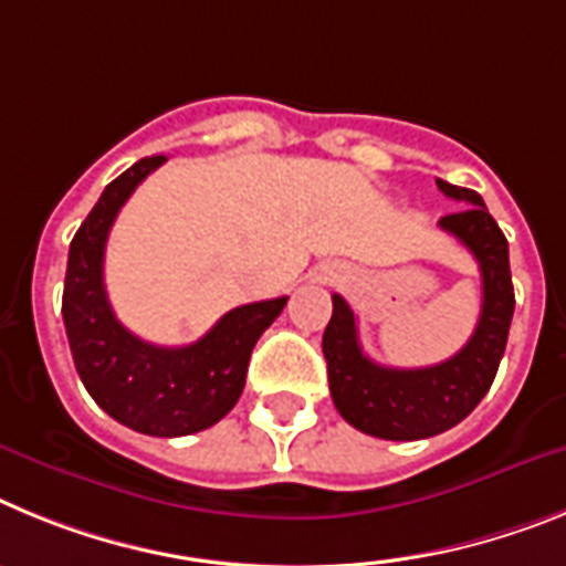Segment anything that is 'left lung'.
Wrapping results in <instances>:
<instances>
[{"mask_svg":"<svg viewBox=\"0 0 566 566\" xmlns=\"http://www.w3.org/2000/svg\"><path fill=\"white\" fill-rule=\"evenodd\" d=\"M439 190L464 208L439 219L481 270V316L470 342L441 365L399 370L376 365L358 344L356 316L342 296H333V316L322 338L331 396L342 419L356 430L387 441L430 439L467 419L488 396L507 347L515 311L507 239L475 190L436 179Z\"/></svg>","mask_w":566,"mask_h":566,"instance_id":"obj_1","label":"left lung"}]
</instances>
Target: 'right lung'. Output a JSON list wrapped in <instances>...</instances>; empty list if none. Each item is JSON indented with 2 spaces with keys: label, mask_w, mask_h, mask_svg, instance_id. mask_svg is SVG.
Returning a JSON list of instances; mask_svg holds the SVG:
<instances>
[{
  "label": "right lung",
  "mask_w": 566,
  "mask_h": 566,
  "mask_svg": "<svg viewBox=\"0 0 566 566\" xmlns=\"http://www.w3.org/2000/svg\"><path fill=\"white\" fill-rule=\"evenodd\" d=\"M167 156H147L116 176L76 230L67 253L65 316L73 365L85 390L119 424L176 439L208 430L239 401L255 342L276 322L287 296L224 313L199 342L159 347L113 316L105 290V244L116 213Z\"/></svg>",
  "instance_id": "1"
}]
</instances>
